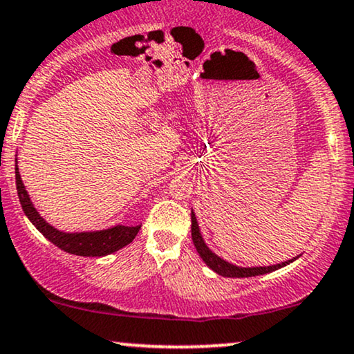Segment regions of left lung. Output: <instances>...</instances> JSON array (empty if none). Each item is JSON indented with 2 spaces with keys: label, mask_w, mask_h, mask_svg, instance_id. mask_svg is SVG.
<instances>
[{
  "label": "left lung",
  "mask_w": 354,
  "mask_h": 354,
  "mask_svg": "<svg viewBox=\"0 0 354 354\" xmlns=\"http://www.w3.org/2000/svg\"><path fill=\"white\" fill-rule=\"evenodd\" d=\"M191 235H192V243H194L196 250H198L199 257L203 258V261L207 265L210 270L216 271L217 274L225 276V277H252V276H259V274H266V272H272L276 270H281V268L288 266L289 263L296 261V258L288 259V261L279 263V265H271V266H252V268H243V266H236L232 265V263L225 261V259L218 257L210 250L205 241L201 235L199 230V223L198 218H196V214L191 210Z\"/></svg>",
  "instance_id": "left-lung-1"
}]
</instances>
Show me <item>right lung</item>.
Wrapping results in <instances>:
<instances>
[{"instance_id": "right-lung-1", "label": "right lung", "mask_w": 354, "mask_h": 354, "mask_svg": "<svg viewBox=\"0 0 354 354\" xmlns=\"http://www.w3.org/2000/svg\"><path fill=\"white\" fill-rule=\"evenodd\" d=\"M16 189L19 196V203L22 210L32 222V225L40 234L50 240L55 247L64 250L66 253L78 254V257H106L118 250L124 248L136 239L140 230V225L127 227V225H114L111 229L95 230V232H64L50 225L34 207L28 191H26L24 183L21 180L19 168L16 163Z\"/></svg>"}]
</instances>
